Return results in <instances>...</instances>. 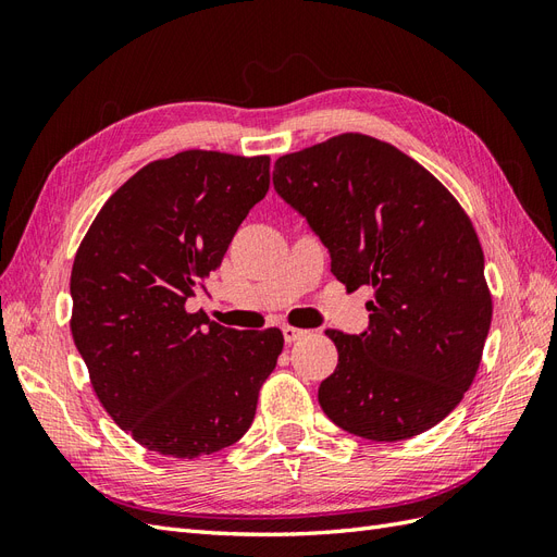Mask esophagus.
Listing matches in <instances>:
<instances>
[{
  "mask_svg": "<svg viewBox=\"0 0 557 557\" xmlns=\"http://www.w3.org/2000/svg\"><path fill=\"white\" fill-rule=\"evenodd\" d=\"M301 336H307V330L290 327V325L283 327V339H285V344H295V342L301 339Z\"/></svg>",
  "mask_w": 557,
  "mask_h": 557,
  "instance_id": "1",
  "label": "esophagus"
}]
</instances>
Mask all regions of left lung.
Returning <instances> with one entry per match:
<instances>
[{"label":"left lung","instance_id":"1","mask_svg":"<svg viewBox=\"0 0 557 557\" xmlns=\"http://www.w3.org/2000/svg\"><path fill=\"white\" fill-rule=\"evenodd\" d=\"M272 181L327 248L332 274L374 288L364 332L327 330L339 362L318 387L320 409L372 442L442 423L476 376L493 318L467 213L416 160L364 134L278 158Z\"/></svg>","mask_w":557,"mask_h":557}]
</instances>
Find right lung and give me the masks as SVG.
<instances>
[{"instance_id": "1", "label": "right lung", "mask_w": 557, "mask_h": 557, "mask_svg": "<svg viewBox=\"0 0 557 557\" xmlns=\"http://www.w3.org/2000/svg\"><path fill=\"white\" fill-rule=\"evenodd\" d=\"M269 190V158L183 150L146 164L97 213L72 269V336L115 425L148 450L193 460L239 442L283 334L190 313Z\"/></svg>"}]
</instances>
